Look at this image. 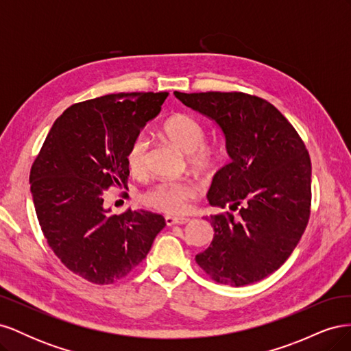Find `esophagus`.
<instances>
[{"mask_svg": "<svg viewBox=\"0 0 351 351\" xmlns=\"http://www.w3.org/2000/svg\"><path fill=\"white\" fill-rule=\"evenodd\" d=\"M189 221H190V219H189V218H184V217H182V218L169 217V215H167V217H165V224H167L168 227L176 226V224H187Z\"/></svg>", "mask_w": 351, "mask_h": 351, "instance_id": "34e87169", "label": "esophagus"}]
</instances>
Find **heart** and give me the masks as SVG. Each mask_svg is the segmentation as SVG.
<instances>
[{"mask_svg": "<svg viewBox=\"0 0 351 351\" xmlns=\"http://www.w3.org/2000/svg\"><path fill=\"white\" fill-rule=\"evenodd\" d=\"M162 133L184 154H189V162L193 168L205 171L215 162V151L205 145V127L195 117L187 114L169 117L162 124ZM147 155H149L147 137L145 134L136 136L125 152V162L133 176L142 177L146 174ZM196 195L197 186L192 180H165L147 189L142 200L145 205L154 209L168 212V214H182L187 209V202Z\"/></svg>", "mask_w": 351, "mask_h": 351, "instance_id": "obj_1", "label": "heart"}]
</instances>
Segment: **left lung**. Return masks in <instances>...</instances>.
Masks as SVG:
<instances>
[{
    "mask_svg": "<svg viewBox=\"0 0 351 351\" xmlns=\"http://www.w3.org/2000/svg\"><path fill=\"white\" fill-rule=\"evenodd\" d=\"M174 95L217 123L231 158L212 178L208 202L237 214L205 218L215 232L196 262L221 284L261 281L289 259L309 221L312 164L306 146L262 98L241 92Z\"/></svg>",
    "mask_w": 351,
    "mask_h": 351,
    "instance_id": "obj_1",
    "label": "left lung"
}]
</instances>
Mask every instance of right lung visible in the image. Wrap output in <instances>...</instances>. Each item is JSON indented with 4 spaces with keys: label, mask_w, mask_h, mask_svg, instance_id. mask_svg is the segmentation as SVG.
<instances>
[{
    "label": "right lung",
    "mask_w": 351,
    "mask_h": 351,
    "mask_svg": "<svg viewBox=\"0 0 351 351\" xmlns=\"http://www.w3.org/2000/svg\"><path fill=\"white\" fill-rule=\"evenodd\" d=\"M168 92L111 93L74 104L52 124L30 169L42 232L79 277L112 284L149 253L162 215L127 209L112 215L104 190L125 186L127 147L161 111Z\"/></svg>",
    "instance_id": "obj_1"
}]
</instances>
